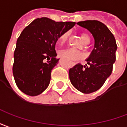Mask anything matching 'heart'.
Segmentation results:
<instances>
[{"label":"heart","instance_id":"heart-1","mask_svg":"<svg viewBox=\"0 0 127 127\" xmlns=\"http://www.w3.org/2000/svg\"><path fill=\"white\" fill-rule=\"evenodd\" d=\"M68 32H65L61 33L58 38L60 44H63L67 42L68 39ZM80 36L81 39L85 44H88L90 42V37L89 36V34L86 32H82L80 33ZM60 57L64 58L65 60H67L69 62L71 61H77V60H82L83 58V55L82 53L75 51V50L71 49H67L63 50L60 52Z\"/></svg>","mask_w":127,"mask_h":127}]
</instances>
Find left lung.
<instances>
[{
    "label": "left lung",
    "instance_id": "8db88e82",
    "mask_svg": "<svg viewBox=\"0 0 127 127\" xmlns=\"http://www.w3.org/2000/svg\"><path fill=\"white\" fill-rule=\"evenodd\" d=\"M93 34L95 47L86 60L87 65L78 64L70 68L71 83L83 93H91L99 89L112 72L116 60L117 45L115 38L108 27L97 20H87L77 23Z\"/></svg>",
    "mask_w": 127,
    "mask_h": 127
}]
</instances>
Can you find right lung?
<instances>
[{
    "instance_id": "1",
    "label": "right lung",
    "mask_w": 127,
    "mask_h": 127,
    "mask_svg": "<svg viewBox=\"0 0 127 127\" xmlns=\"http://www.w3.org/2000/svg\"><path fill=\"white\" fill-rule=\"evenodd\" d=\"M75 24L73 22H55L41 17L25 28L17 40L13 65V74L19 90L36 96L47 89L51 70L59 61L55 57V44L60 34Z\"/></svg>"
}]
</instances>
